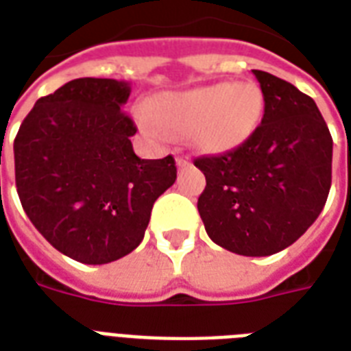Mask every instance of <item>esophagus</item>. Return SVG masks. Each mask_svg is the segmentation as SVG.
<instances>
[{
    "instance_id": "1",
    "label": "esophagus",
    "mask_w": 351,
    "mask_h": 351,
    "mask_svg": "<svg viewBox=\"0 0 351 351\" xmlns=\"http://www.w3.org/2000/svg\"><path fill=\"white\" fill-rule=\"evenodd\" d=\"M176 165H178V167H187V165H189V156H187V154L176 156Z\"/></svg>"
}]
</instances>
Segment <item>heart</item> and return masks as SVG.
I'll list each match as a JSON object with an SVG mask.
<instances>
[{
    "label": "heart",
    "instance_id": "1",
    "mask_svg": "<svg viewBox=\"0 0 351 351\" xmlns=\"http://www.w3.org/2000/svg\"><path fill=\"white\" fill-rule=\"evenodd\" d=\"M149 111L136 112L149 136H189L204 153L220 154L239 149L255 134L264 114V95L251 82L202 85L154 96Z\"/></svg>",
    "mask_w": 351,
    "mask_h": 351
}]
</instances>
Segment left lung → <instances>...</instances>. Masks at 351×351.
I'll use <instances>...</instances> for the list:
<instances>
[{
  "label": "left lung",
  "instance_id": "left-lung-1",
  "mask_svg": "<svg viewBox=\"0 0 351 351\" xmlns=\"http://www.w3.org/2000/svg\"><path fill=\"white\" fill-rule=\"evenodd\" d=\"M264 117L239 149L200 156L198 213L209 239L244 256L291 245L321 215L332 186L333 140L319 107L295 85L253 71Z\"/></svg>",
  "mask_w": 351,
  "mask_h": 351
}]
</instances>
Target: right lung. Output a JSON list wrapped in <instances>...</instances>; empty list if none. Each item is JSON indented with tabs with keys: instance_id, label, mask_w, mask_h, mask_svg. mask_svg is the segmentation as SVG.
<instances>
[{
	"instance_id": "obj_1",
	"label": "right lung",
	"mask_w": 351,
	"mask_h": 351,
	"mask_svg": "<svg viewBox=\"0 0 351 351\" xmlns=\"http://www.w3.org/2000/svg\"><path fill=\"white\" fill-rule=\"evenodd\" d=\"M131 84L78 78L36 101L14 140L16 187L34 228L82 264L136 250L156 198L176 180L173 156L142 160L121 107Z\"/></svg>"
}]
</instances>
